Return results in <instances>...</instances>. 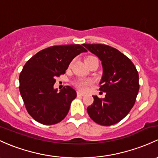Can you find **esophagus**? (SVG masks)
<instances>
[{"mask_svg":"<svg viewBox=\"0 0 158 158\" xmlns=\"http://www.w3.org/2000/svg\"><path fill=\"white\" fill-rule=\"evenodd\" d=\"M77 95L78 96H84L85 94H84V93H82V92H77Z\"/></svg>","mask_w":158,"mask_h":158,"instance_id":"1","label":"esophagus"}]
</instances>
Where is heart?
Returning <instances> with one entry per match:
<instances>
[{"instance_id": "b5f03b06", "label": "heart", "mask_w": 158, "mask_h": 158, "mask_svg": "<svg viewBox=\"0 0 158 158\" xmlns=\"http://www.w3.org/2000/svg\"><path fill=\"white\" fill-rule=\"evenodd\" d=\"M91 84H92V81L89 80V79H79L75 82V85L76 86V88L82 92L87 90L89 85Z\"/></svg>"}]
</instances>
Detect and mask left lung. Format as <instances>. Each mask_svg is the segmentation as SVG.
<instances>
[{"mask_svg":"<svg viewBox=\"0 0 158 158\" xmlns=\"http://www.w3.org/2000/svg\"><path fill=\"white\" fill-rule=\"evenodd\" d=\"M83 46L101 60L100 90L106 93L104 98L93 95L94 102L88 107V114L96 123L114 125L123 119L135 104L139 90V73L132 61L117 49L101 44Z\"/></svg>","mask_w":158,"mask_h":158,"instance_id":"8db88e82","label":"left lung"}]
</instances>
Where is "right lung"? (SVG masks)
I'll return each mask as SVG.
<instances>
[{
  "mask_svg": "<svg viewBox=\"0 0 158 158\" xmlns=\"http://www.w3.org/2000/svg\"><path fill=\"white\" fill-rule=\"evenodd\" d=\"M86 51L80 44L52 46L35 54L23 66L19 92L28 113L37 122L53 125L67 115L76 92L70 86L57 92L55 78L65 73L71 61Z\"/></svg>",
  "mask_w": 158,
  "mask_h": 158,
  "instance_id": "1",
  "label": "right lung"
}]
</instances>
